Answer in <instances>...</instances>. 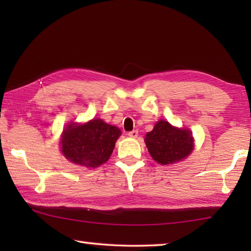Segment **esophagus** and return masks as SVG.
Instances as JSON below:
<instances>
[{"label": "esophagus", "instance_id": "obj_1", "mask_svg": "<svg viewBox=\"0 0 251 251\" xmlns=\"http://www.w3.org/2000/svg\"><path fill=\"white\" fill-rule=\"evenodd\" d=\"M128 136H129V137H131V138H136L138 136V130L137 129H134V130L129 131Z\"/></svg>", "mask_w": 251, "mask_h": 251}]
</instances>
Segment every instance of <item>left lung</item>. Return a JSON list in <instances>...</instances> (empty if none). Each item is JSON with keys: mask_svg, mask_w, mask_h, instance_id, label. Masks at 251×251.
Masks as SVG:
<instances>
[{"mask_svg": "<svg viewBox=\"0 0 251 251\" xmlns=\"http://www.w3.org/2000/svg\"><path fill=\"white\" fill-rule=\"evenodd\" d=\"M145 143L152 159L161 165L180 161L194 147L193 136L188 129H178L165 121H159L154 129L146 134Z\"/></svg>", "mask_w": 251, "mask_h": 251, "instance_id": "8db88e82", "label": "left lung"}]
</instances>
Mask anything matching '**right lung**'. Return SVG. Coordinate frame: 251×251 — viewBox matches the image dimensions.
Listing matches in <instances>:
<instances>
[{"label":"right lung","mask_w":251,"mask_h":251,"mask_svg":"<svg viewBox=\"0 0 251 251\" xmlns=\"http://www.w3.org/2000/svg\"><path fill=\"white\" fill-rule=\"evenodd\" d=\"M121 130L101 120H92L84 125L71 124L62 134V152L72 163L96 168L112 155Z\"/></svg>","instance_id":"add662e5"}]
</instances>
